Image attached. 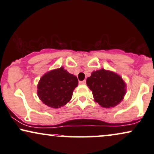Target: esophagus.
I'll use <instances>...</instances> for the list:
<instances>
[{"instance_id": "34e87169", "label": "esophagus", "mask_w": 154, "mask_h": 154, "mask_svg": "<svg viewBox=\"0 0 154 154\" xmlns=\"http://www.w3.org/2000/svg\"><path fill=\"white\" fill-rule=\"evenodd\" d=\"M79 84L80 85H85L86 84V80H83V81H79Z\"/></svg>"}]
</instances>
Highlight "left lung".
Listing matches in <instances>:
<instances>
[{"label":"left lung","mask_w":154,"mask_h":154,"mask_svg":"<svg viewBox=\"0 0 154 154\" xmlns=\"http://www.w3.org/2000/svg\"><path fill=\"white\" fill-rule=\"evenodd\" d=\"M87 85L92 92L94 102L104 108L116 106L126 93V85L122 77L104 69L93 71L87 77Z\"/></svg>","instance_id":"obj_1"}]
</instances>
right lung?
I'll list each match as a JSON object with an SVG mask.
<instances>
[{
	"label": "right lung",
	"mask_w": 154,
	"mask_h": 154,
	"mask_svg": "<svg viewBox=\"0 0 154 154\" xmlns=\"http://www.w3.org/2000/svg\"><path fill=\"white\" fill-rule=\"evenodd\" d=\"M77 86V77L61 67L48 71L42 76L39 80L37 93L45 104L57 109L71 100L74 89Z\"/></svg>",
	"instance_id": "right-lung-1"
}]
</instances>
